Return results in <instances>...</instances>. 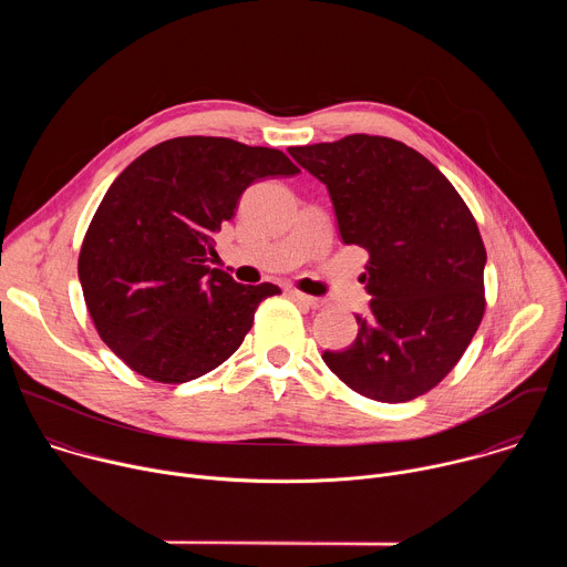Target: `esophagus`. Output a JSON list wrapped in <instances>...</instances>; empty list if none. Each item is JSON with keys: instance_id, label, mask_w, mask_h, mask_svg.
<instances>
[{"instance_id": "esophagus-1", "label": "esophagus", "mask_w": 567, "mask_h": 567, "mask_svg": "<svg viewBox=\"0 0 567 567\" xmlns=\"http://www.w3.org/2000/svg\"><path fill=\"white\" fill-rule=\"evenodd\" d=\"M289 296H291L293 300H298V302L307 305V307H313V309L322 305L318 298H313V296H307V293H302V291H296V289H291V291H289Z\"/></svg>"}]
</instances>
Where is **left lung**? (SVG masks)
<instances>
[{"mask_svg":"<svg viewBox=\"0 0 567 567\" xmlns=\"http://www.w3.org/2000/svg\"><path fill=\"white\" fill-rule=\"evenodd\" d=\"M328 186L346 245L370 254V311L359 334L322 361L368 399L399 403L435 388L468 348L484 313L477 224L451 182L406 143L350 134L289 147Z\"/></svg>","mask_w":567,"mask_h":567,"instance_id":"8db88e82","label":"left lung"}]
</instances>
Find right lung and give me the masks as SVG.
I'll use <instances>...</instances> for the list:
<instances>
[{"mask_svg":"<svg viewBox=\"0 0 567 567\" xmlns=\"http://www.w3.org/2000/svg\"><path fill=\"white\" fill-rule=\"evenodd\" d=\"M296 173L285 152L224 136H179L134 158L105 193L78 258L105 346L161 383H186L224 363L258 305L280 289L210 269L215 233L251 184Z\"/></svg>","mask_w":567,"mask_h":567,"instance_id":"right-lung-1","label":"right lung"}]
</instances>
